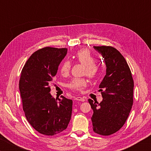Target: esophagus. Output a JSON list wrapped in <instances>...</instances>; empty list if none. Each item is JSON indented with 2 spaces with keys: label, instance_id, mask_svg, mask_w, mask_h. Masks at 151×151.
I'll use <instances>...</instances> for the list:
<instances>
[{
  "label": "esophagus",
  "instance_id": "34e87169",
  "mask_svg": "<svg viewBox=\"0 0 151 151\" xmlns=\"http://www.w3.org/2000/svg\"><path fill=\"white\" fill-rule=\"evenodd\" d=\"M75 100L76 101H81V102H84L85 101V99L84 98H82V97L80 96H77L75 98Z\"/></svg>",
  "mask_w": 151,
  "mask_h": 151
}]
</instances>
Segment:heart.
<instances>
[{
    "label": "heart",
    "mask_w": 151,
    "mask_h": 151,
    "mask_svg": "<svg viewBox=\"0 0 151 151\" xmlns=\"http://www.w3.org/2000/svg\"><path fill=\"white\" fill-rule=\"evenodd\" d=\"M76 62L84 65L83 75H86L91 79L96 78L100 73V68L95 63L96 60L90 51L87 49L78 50L74 56ZM71 63L69 60H64L60 67V73L65 75L70 72ZM87 85V81L85 78H75L71 80L66 86L73 91L81 92Z\"/></svg>",
    "instance_id": "1"
}]
</instances>
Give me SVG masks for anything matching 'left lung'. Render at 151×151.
I'll return each instance as SVG.
<instances>
[{"mask_svg": "<svg viewBox=\"0 0 151 151\" xmlns=\"http://www.w3.org/2000/svg\"><path fill=\"white\" fill-rule=\"evenodd\" d=\"M94 48L101 54L106 73L99 85L103 100L100 103L88 99L93 114V131L109 136L119 131L128 119L133 104L134 82L131 69L121 53L111 46Z\"/></svg>", "mask_w": 151, "mask_h": 151, "instance_id": "1", "label": "left lung"}]
</instances>
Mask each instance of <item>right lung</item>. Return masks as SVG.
I'll return each instance as SVG.
<instances>
[{
	"instance_id": "obj_1",
	"label": "right lung",
	"mask_w": 151,
	"mask_h": 151,
	"mask_svg": "<svg viewBox=\"0 0 151 151\" xmlns=\"http://www.w3.org/2000/svg\"><path fill=\"white\" fill-rule=\"evenodd\" d=\"M67 48L46 47L33 53L24 65L19 81L22 109L30 124L40 134L53 136L67 128L73 101L53 98L50 84Z\"/></svg>"
}]
</instances>
